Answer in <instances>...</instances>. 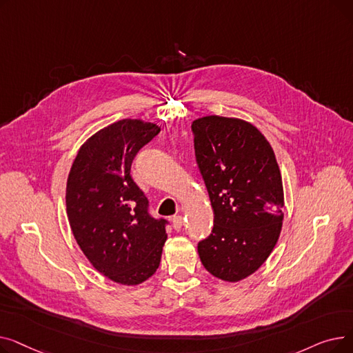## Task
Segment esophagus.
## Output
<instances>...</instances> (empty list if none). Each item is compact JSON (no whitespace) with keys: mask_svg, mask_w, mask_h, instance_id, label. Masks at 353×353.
Instances as JSON below:
<instances>
[{"mask_svg":"<svg viewBox=\"0 0 353 353\" xmlns=\"http://www.w3.org/2000/svg\"><path fill=\"white\" fill-rule=\"evenodd\" d=\"M172 221H173V228H174L176 230H180L181 226H183V216H180V214L173 216Z\"/></svg>","mask_w":353,"mask_h":353,"instance_id":"obj_1","label":"esophagus"}]
</instances>
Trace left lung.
<instances>
[{
    "label": "left lung",
    "instance_id": "1",
    "mask_svg": "<svg viewBox=\"0 0 353 353\" xmlns=\"http://www.w3.org/2000/svg\"><path fill=\"white\" fill-rule=\"evenodd\" d=\"M192 132L214 214L212 233L197 245L200 261L221 281H242L265 263L281 234L279 165L265 136L243 120L208 116Z\"/></svg>",
    "mask_w": 353,
    "mask_h": 353
}]
</instances>
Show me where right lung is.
Here are the masks:
<instances>
[{
	"mask_svg": "<svg viewBox=\"0 0 353 353\" xmlns=\"http://www.w3.org/2000/svg\"><path fill=\"white\" fill-rule=\"evenodd\" d=\"M160 128L120 120L88 139L67 180V214L91 265L111 281L139 285L159 268L167 239L165 219L150 214V203L132 177V164Z\"/></svg>",
	"mask_w": 353,
	"mask_h": 353,
	"instance_id": "add662e5",
	"label": "right lung"
}]
</instances>
